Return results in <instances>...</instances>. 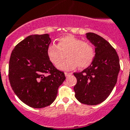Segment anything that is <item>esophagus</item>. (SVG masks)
<instances>
[{
	"mask_svg": "<svg viewBox=\"0 0 130 130\" xmlns=\"http://www.w3.org/2000/svg\"><path fill=\"white\" fill-rule=\"evenodd\" d=\"M64 74H65V76H70V75L72 74L71 72H66L64 73Z\"/></svg>",
	"mask_w": 130,
	"mask_h": 130,
	"instance_id": "34e87169",
	"label": "esophagus"
}]
</instances>
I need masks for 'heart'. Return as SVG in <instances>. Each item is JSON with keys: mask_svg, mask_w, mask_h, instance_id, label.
<instances>
[{"mask_svg": "<svg viewBox=\"0 0 130 130\" xmlns=\"http://www.w3.org/2000/svg\"><path fill=\"white\" fill-rule=\"evenodd\" d=\"M46 52L49 60L54 66H57L66 54L68 58L59 63L58 66L59 69L64 70H72L77 66L80 69L88 67L94 61L96 55L93 44L84 42L72 35L60 38L57 45L50 44Z\"/></svg>", "mask_w": 130, "mask_h": 130, "instance_id": "1", "label": "heart"}]
</instances>
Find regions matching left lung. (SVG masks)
<instances>
[{"instance_id": "obj_1", "label": "left lung", "mask_w": 130, "mask_h": 130, "mask_svg": "<svg viewBox=\"0 0 130 130\" xmlns=\"http://www.w3.org/2000/svg\"><path fill=\"white\" fill-rule=\"evenodd\" d=\"M86 36L95 46L96 55L87 68L74 73L77 79L74 90L80 102L92 106L109 96L117 82L120 65L116 51L107 40L92 32L87 33Z\"/></svg>"}]
</instances>
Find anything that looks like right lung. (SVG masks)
<instances>
[{"label":"right lung","instance_id":"obj_1","mask_svg":"<svg viewBox=\"0 0 130 130\" xmlns=\"http://www.w3.org/2000/svg\"><path fill=\"white\" fill-rule=\"evenodd\" d=\"M50 42L48 34L28 36L14 47L10 58L8 78L12 89L32 108L50 106L66 79L64 73L48 59L46 52Z\"/></svg>","mask_w":130,"mask_h":130}]
</instances>
